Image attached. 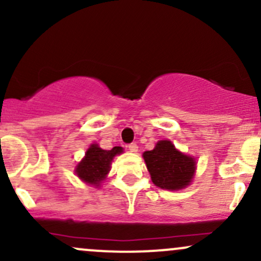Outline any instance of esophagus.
Listing matches in <instances>:
<instances>
[{"mask_svg": "<svg viewBox=\"0 0 261 261\" xmlns=\"http://www.w3.org/2000/svg\"><path fill=\"white\" fill-rule=\"evenodd\" d=\"M128 149H130V152L136 153V152L139 151V146H137L136 143H130V145H128Z\"/></svg>", "mask_w": 261, "mask_h": 261, "instance_id": "1", "label": "esophagus"}]
</instances>
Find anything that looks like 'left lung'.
I'll return each instance as SVG.
<instances>
[{
  "instance_id": "8db88e82",
  "label": "left lung",
  "mask_w": 261,
  "mask_h": 261,
  "mask_svg": "<svg viewBox=\"0 0 261 261\" xmlns=\"http://www.w3.org/2000/svg\"><path fill=\"white\" fill-rule=\"evenodd\" d=\"M143 160L155 187L180 190L193 180L196 169L195 158L181 153L168 140L158 141L152 151H146Z\"/></svg>"
}]
</instances>
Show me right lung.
<instances>
[{"label": "right lung", "mask_w": 261, "mask_h": 261, "mask_svg": "<svg viewBox=\"0 0 261 261\" xmlns=\"http://www.w3.org/2000/svg\"><path fill=\"white\" fill-rule=\"evenodd\" d=\"M120 153H122V147L119 146L112 149H103L97 143H93L87 149L85 158L77 164L74 173L87 184L99 187L109 173L113 158Z\"/></svg>", "instance_id": "add662e5"}]
</instances>
